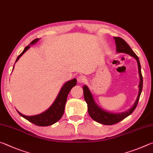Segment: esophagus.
Returning a JSON list of instances; mask_svg holds the SVG:
<instances>
[{"instance_id": "34e87169", "label": "esophagus", "mask_w": 153, "mask_h": 153, "mask_svg": "<svg viewBox=\"0 0 153 153\" xmlns=\"http://www.w3.org/2000/svg\"><path fill=\"white\" fill-rule=\"evenodd\" d=\"M77 80L79 83H84V82H86L87 78H86V76H83V75H80V76H77Z\"/></svg>"}]
</instances>
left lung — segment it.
<instances>
[{
  "label": "left lung",
  "mask_w": 153,
  "mask_h": 153,
  "mask_svg": "<svg viewBox=\"0 0 153 153\" xmlns=\"http://www.w3.org/2000/svg\"><path fill=\"white\" fill-rule=\"evenodd\" d=\"M115 43H116V51L117 53H123L128 54L131 56L135 58L138 63V72L140 76V84H139V92L138 97L136 102H134L133 107L130 109L128 110L126 112L120 113H113L111 112H108L105 110L102 109L98 106L96 104L94 98H93L92 94L90 92V90L88 86L86 85L83 87V90H84V99L88 105V111L90 117L97 122L104 124V125H113V124L117 123L123 120L126 117L129 116L130 114L133 113V111L135 110L136 106L138 105L140 97L142 90V85H143V78H142V73H141V66L140 63L139 59L132 49L130 48V46L128 45L125 40L120 37H114Z\"/></svg>",
  "instance_id": "left-lung-1"
}]
</instances>
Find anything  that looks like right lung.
Segmentation results:
<instances>
[{"label":"right lung","instance_id":"right-lung-1","mask_svg":"<svg viewBox=\"0 0 153 153\" xmlns=\"http://www.w3.org/2000/svg\"><path fill=\"white\" fill-rule=\"evenodd\" d=\"M38 40H39L38 38L33 40L30 43V45H33L36 42H38ZM29 48L30 45L27 46L24 48V50L23 51L22 53L17 56L16 61H15V63L19 60V59L21 56L24 55L25 52H26ZM76 84L77 79L76 78L71 79L70 81L67 82L63 85V87L61 88L60 92H59L57 97L56 98L55 102L53 103V105L51 106L50 108H48L47 110L45 111V112H43L42 113L33 116H26L19 113L18 111H17L22 117L30 121L31 123L35 124L36 126H48L53 125V124L57 122L62 117V116H63L65 111V103L67 101V96H68V94L70 92L72 88L76 86Z\"/></svg>","mask_w":153,"mask_h":153}]
</instances>
